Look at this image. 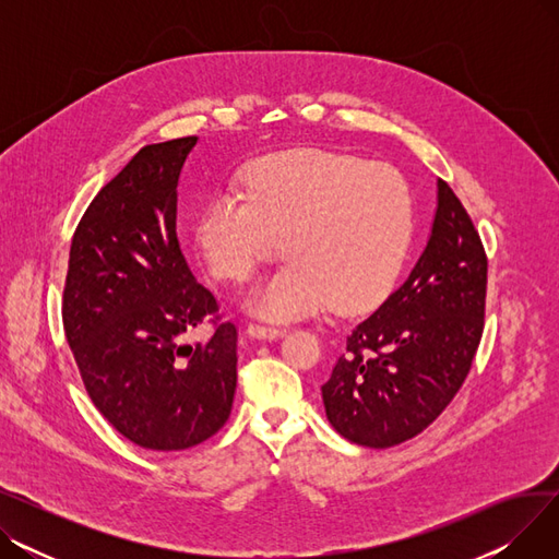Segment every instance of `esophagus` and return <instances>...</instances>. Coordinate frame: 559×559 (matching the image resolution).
<instances>
[{"label": "esophagus", "instance_id": "1", "mask_svg": "<svg viewBox=\"0 0 559 559\" xmlns=\"http://www.w3.org/2000/svg\"><path fill=\"white\" fill-rule=\"evenodd\" d=\"M247 333L255 340H276L285 335V329H274V326H262V324H249Z\"/></svg>", "mask_w": 559, "mask_h": 559}]
</instances>
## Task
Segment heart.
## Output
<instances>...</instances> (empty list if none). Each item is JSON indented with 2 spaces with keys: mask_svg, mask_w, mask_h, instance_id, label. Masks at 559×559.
I'll return each instance as SVG.
<instances>
[{
  "mask_svg": "<svg viewBox=\"0 0 559 559\" xmlns=\"http://www.w3.org/2000/svg\"><path fill=\"white\" fill-rule=\"evenodd\" d=\"M247 201L215 197L197 222L213 276L247 281L283 240V267L249 289L247 308L272 319L324 310L356 314L394 289L415 238L403 174L358 156L292 150L245 171Z\"/></svg>",
  "mask_w": 559,
  "mask_h": 559,
  "instance_id": "b5f03b06",
  "label": "heart"
}]
</instances>
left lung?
Returning <instances> with one entry per match:
<instances>
[{
  "label": "left lung",
  "mask_w": 559,
  "mask_h": 559,
  "mask_svg": "<svg viewBox=\"0 0 559 559\" xmlns=\"http://www.w3.org/2000/svg\"><path fill=\"white\" fill-rule=\"evenodd\" d=\"M487 258L453 190L437 181L428 242L403 285L350 331L321 388L348 442L390 449L428 428L453 401L483 335Z\"/></svg>",
  "instance_id": "1"
}]
</instances>
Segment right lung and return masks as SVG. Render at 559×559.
<instances>
[{
	"label": "right lung",
	"mask_w": 559,
	"mask_h": 559,
	"mask_svg": "<svg viewBox=\"0 0 559 559\" xmlns=\"http://www.w3.org/2000/svg\"><path fill=\"white\" fill-rule=\"evenodd\" d=\"M199 138L142 146L81 217L68 260L66 337L108 424L150 451H183L228 419L238 331L183 333L217 312L176 238V188Z\"/></svg>",
	"instance_id": "add662e5"
}]
</instances>
